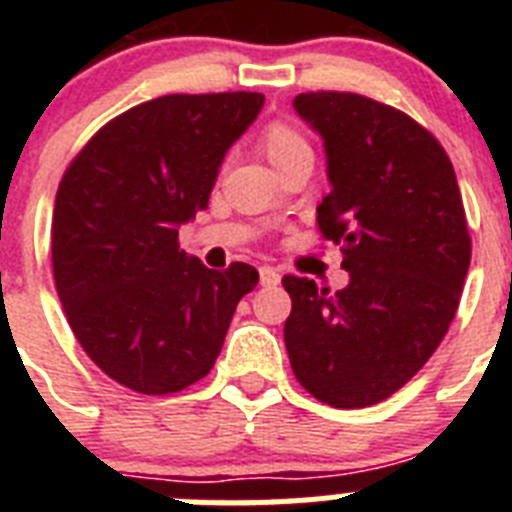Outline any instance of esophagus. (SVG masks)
I'll use <instances>...</instances> for the list:
<instances>
[{
  "label": "esophagus",
  "mask_w": 512,
  "mask_h": 512,
  "mask_svg": "<svg viewBox=\"0 0 512 512\" xmlns=\"http://www.w3.org/2000/svg\"><path fill=\"white\" fill-rule=\"evenodd\" d=\"M259 277H261V284H264V287H277L279 279H282V274H279V269H274V266H261Z\"/></svg>",
  "instance_id": "obj_1"
}]
</instances>
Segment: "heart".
<instances>
[{
	"label": "heart",
	"instance_id": "1",
	"mask_svg": "<svg viewBox=\"0 0 512 512\" xmlns=\"http://www.w3.org/2000/svg\"><path fill=\"white\" fill-rule=\"evenodd\" d=\"M259 148L274 169H282L292 158L312 156V148L305 135L292 122L274 120L259 135Z\"/></svg>",
	"mask_w": 512,
	"mask_h": 512
}]
</instances>
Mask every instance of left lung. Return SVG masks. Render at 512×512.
<instances>
[{"label":"left lung","instance_id":"8db88e82","mask_svg":"<svg viewBox=\"0 0 512 512\" xmlns=\"http://www.w3.org/2000/svg\"><path fill=\"white\" fill-rule=\"evenodd\" d=\"M295 110L325 140V241L351 282L338 292L287 274L289 364L315 400L369 408L408 384L443 341L472 261L454 166L428 130L354 92H307Z\"/></svg>","mask_w":512,"mask_h":512}]
</instances>
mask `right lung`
<instances>
[{
    "label": "right lung",
    "mask_w": 512,
    "mask_h": 512,
    "mask_svg": "<svg viewBox=\"0 0 512 512\" xmlns=\"http://www.w3.org/2000/svg\"><path fill=\"white\" fill-rule=\"evenodd\" d=\"M264 94H166L117 115L63 174L51 228L53 279L76 341L117 384L174 395L215 364L235 305L259 271L207 269L179 248L205 210L225 151Z\"/></svg>",
    "instance_id": "obj_1"
}]
</instances>
